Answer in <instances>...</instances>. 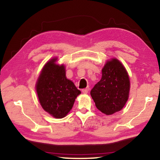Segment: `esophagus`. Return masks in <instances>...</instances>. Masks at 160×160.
<instances>
[{"label":"esophagus","instance_id":"esophagus-1","mask_svg":"<svg viewBox=\"0 0 160 160\" xmlns=\"http://www.w3.org/2000/svg\"><path fill=\"white\" fill-rule=\"evenodd\" d=\"M88 91H89V88H85V89H83V90H82V93H84V94H87L88 92Z\"/></svg>","mask_w":160,"mask_h":160}]
</instances>
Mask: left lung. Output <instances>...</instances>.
<instances>
[{
  "label": "left lung",
  "mask_w": 160,
  "mask_h": 160,
  "mask_svg": "<svg viewBox=\"0 0 160 160\" xmlns=\"http://www.w3.org/2000/svg\"><path fill=\"white\" fill-rule=\"evenodd\" d=\"M102 73L101 80L90 94L100 112L112 115L122 109L128 99L129 77L125 67L116 58L107 62Z\"/></svg>",
  "instance_id": "1"
}]
</instances>
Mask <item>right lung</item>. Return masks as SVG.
Returning <instances> with one entry per match:
<instances>
[{"label": "right lung", "mask_w": 160, "mask_h": 160, "mask_svg": "<svg viewBox=\"0 0 160 160\" xmlns=\"http://www.w3.org/2000/svg\"><path fill=\"white\" fill-rule=\"evenodd\" d=\"M53 58L43 68L36 90L44 111L56 118H62L71 110L76 97L81 93L71 80L67 79L63 65L56 63Z\"/></svg>", "instance_id": "right-lung-1"}]
</instances>
